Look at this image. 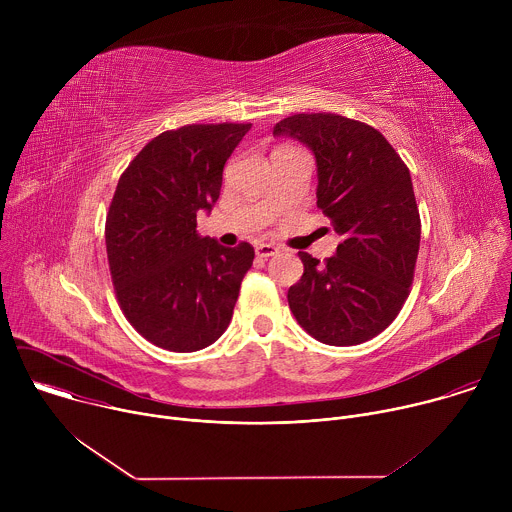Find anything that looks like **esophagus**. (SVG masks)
Listing matches in <instances>:
<instances>
[{"label": "esophagus", "mask_w": 512, "mask_h": 512, "mask_svg": "<svg viewBox=\"0 0 512 512\" xmlns=\"http://www.w3.org/2000/svg\"><path fill=\"white\" fill-rule=\"evenodd\" d=\"M255 253H257L259 257H271V255L277 253V247L271 245V243H261V245L255 247Z\"/></svg>", "instance_id": "1"}]
</instances>
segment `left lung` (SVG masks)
<instances>
[{"label":"left lung","mask_w":512,"mask_h":512,"mask_svg":"<svg viewBox=\"0 0 512 512\" xmlns=\"http://www.w3.org/2000/svg\"><path fill=\"white\" fill-rule=\"evenodd\" d=\"M273 135L314 154L318 206L342 239L326 263L300 253L289 310L324 344L367 342L397 318L413 283L421 223L411 174L381 131L342 115H291Z\"/></svg>","instance_id":"8db88e82"}]
</instances>
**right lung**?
<instances>
[{"mask_svg": "<svg viewBox=\"0 0 512 512\" xmlns=\"http://www.w3.org/2000/svg\"><path fill=\"white\" fill-rule=\"evenodd\" d=\"M251 123L184 125L154 137L121 174L105 243L119 306L129 324L172 352L210 346L227 330L255 251L223 247L196 231L223 168Z\"/></svg>", "mask_w": 512, "mask_h": 512, "instance_id": "obj_1", "label": "right lung"}]
</instances>
